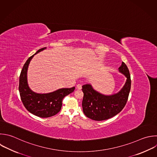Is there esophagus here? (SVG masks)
<instances>
[{"instance_id":"34e87169","label":"esophagus","mask_w":157,"mask_h":157,"mask_svg":"<svg viewBox=\"0 0 157 157\" xmlns=\"http://www.w3.org/2000/svg\"><path fill=\"white\" fill-rule=\"evenodd\" d=\"M77 88L78 90H81L82 89V85L80 84H78L77 85Z\"/></svg>"}]
</instances>
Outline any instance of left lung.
Instances as JSON below:
<instances>
[{"instance_id":"1","label":"left lung","mask_w":157,"mask_h":157,"mask_svg":"<svg viewBox=\"0 0 157 157\" xmlns=\"http://www.w3.org/2000/svg\"><path fill=\"white\" fill-rule=\"evenodd\" d=\"M118 69L127 80L123 88L117 94L105 96L95 91L90 84L82 86V108L87 117L96 121L107 120L120 113L125 106L131 89V77L124 63L122 62Z\"/></svg>"}]
</instances>
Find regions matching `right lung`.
<instances>
[{"mask_svg": "<svg viewBox=\"0 0 157 157\" xmlns=\"http://www.w3.org/2000/svg\"><path fill=\"white\" fill-rule=\"evenodd\" d=\"M45 48L44 47L39 49L34 55ZM34 55L26 61L20 75L19 91L21 99L25 108L31 113L42 118L50 117L60 111L63 99L65 96L72 93L75 87L61 88L47 94H39L33 92L28 85L27 71L29 64Z\"/></svg>", "mask_w": 157, "mask_h": 157, "instance_id": "right-lung-1", "label": "right lung"}]
</instances>
